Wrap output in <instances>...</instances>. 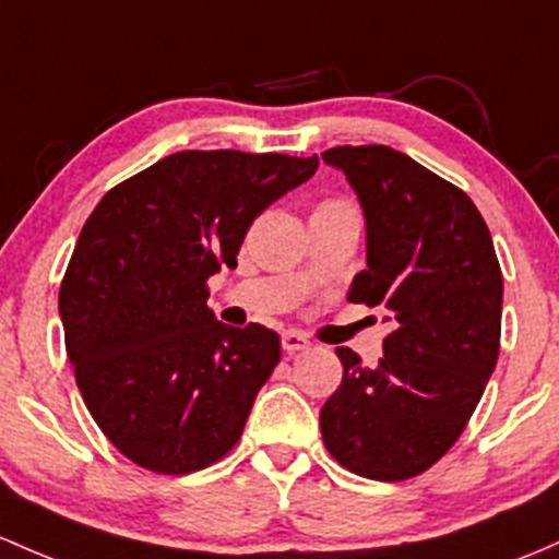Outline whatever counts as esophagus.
<instances>
[{"instance_id":"1","label":"esophagus","mask_w":559,"mask_h":559,"mask_svg":"<svg viewBox=\"0 0 559 559\" xmlns=\"http://www.w3.org/2000/svg\"><path fill=\"white\" fill-rule=\"evenodd\" d=\"M281 345H284L286 353H302V349H310V340L305 334H299V331H286L281 336Z\"/></svg>"}]
</instances>
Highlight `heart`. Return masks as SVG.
<instances>
[{"label": "heart", "mask_w": 559, "mask_h": 559, "mask_svg": "<svg viewBox=\"0 0 559 559\" xmlns=\"http://www.w3.org/2000/svg\"><path fill=\"white\" fill-rule=\"evenodd\" d=\"M329 204H345V201H323L321 206H329Z\"/></svg>", "instance_id": "1"}]
</instances>
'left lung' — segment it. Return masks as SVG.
I'll return each mask as SVG.
<instances>
[{
  "label": "left lung",
  "mask_w": 559,
  "mask_h": 559,
  "mask_svg": "<svg viewBox=\"0 0 559 559\" xmlns=\"http://www.w3.org/2000/svg\"><path fill=\"white\" fill-rule=\"evenodd\" d=\"M345 171L366 217V270L347 299L388 310L369 369L336 347L342 384L321 408L323 443L371 480H408L459 440L496 369L501 267L483 214L449 180L388 145L321 153Z\"/></svg>",
  "instance_id": "obj_1"
}]
</instances>
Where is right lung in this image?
<instances>
[{"mask_svg": "<svg viewBox=\"0 0 559 559\" xmlns=\"http://www.w3.org/2000/svg\"><path fill=\"white\" fill-rule=\"evenodd\" d=\"M316 169L318 156L180 151L110 188L84 223L58 297L66 349L92 419L138 467L188 475L241 438L281 340L219 323L206 281Z\"/></svg>", "mask_w": 559, "mask_h": 559, "instance_id": "add662e5", "label": "right lung"}]
</instances>
